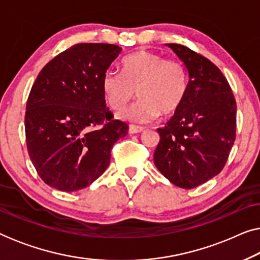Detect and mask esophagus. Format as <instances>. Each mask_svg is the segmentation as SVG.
Segmentation results:
<instances>
[{
    "instance_id": "1",
    "label": "esophagus",
    "mask_w": 260,
    "mask_h": 260,
    "mask_svg": "<svg viewBox=\"0 0 260 260\" xmlns=\"http://www.w3.org/2000/svg\"><path fill=\"white\" fill-rule=\"evenodd\" d=\"M143 130H144L143 126H137V125H134V124H131V125L129 126V134H131V135L140 134Z\"/></svg>"
}]
</instances>
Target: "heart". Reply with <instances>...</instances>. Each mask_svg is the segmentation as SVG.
Returning a JSON list of instances; mask_svg holds the SVG:
<instances>
[{"label": "heart", "mask_w": 260, "mask_h": 260, "mask_svg": "<svg viewBox=\"0 0 260 260\" xmlns=\"http://www.w3.org/2000/svg\"><path fill=\"white\" fill-rule=\"evenodd\" d=\"M103 91L108 105L115 110L125 108L136 91L140 101L119 116L147 123L159 113L170 116L180 109L188 91V71L180 59L141 51L123 60L122 73L105 72Z\"/></svg>", "instance_id": "heart-1"}]
</instances>
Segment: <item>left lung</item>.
I'll use <instances>...</instances> for the list:
<instances>
[{
	"mask_svg": "<svg viewBox=\"0 0 260 260\" xmlns=\"http://www.w3.org/2000/svg\"><path fill=\"white\" fill-rule=\"evenodd\" d=\"M188 70V91L165 127L154 154L157 169L173 184L191 189L221 172L236 140L237 103L221 71L204 55L168 45Z\"/></svg>",
	"mask_w": 260,
	"mask_h": 260,
	"instance_id": "1",
	"label": "left lung"
}]
</instances>
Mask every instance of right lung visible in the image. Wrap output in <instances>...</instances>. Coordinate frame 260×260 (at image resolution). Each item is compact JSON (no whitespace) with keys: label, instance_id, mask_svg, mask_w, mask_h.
Segmentation results:
<instances>
[{"label":"right lung","instance_id":"1","mask_svg":"<svg viewBox=\"0 0 260 260\" xmlns=\"http://www.w3.org/2000/svg\"><path fill=\"white\" fill-rule=\"evenodd\" d=\"M111 44H77L52 59L35 79L24 115L27 150L45 183L83 189L105 172L111 148L129 125L113 119L103 77L120 53Z\"/></svg>","mask_w":260,"mask_h":260}]
</instances>
